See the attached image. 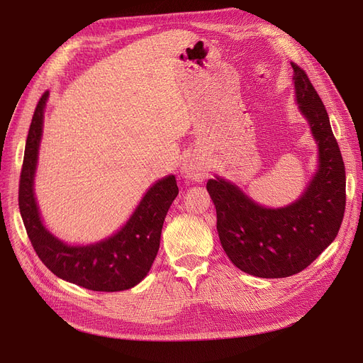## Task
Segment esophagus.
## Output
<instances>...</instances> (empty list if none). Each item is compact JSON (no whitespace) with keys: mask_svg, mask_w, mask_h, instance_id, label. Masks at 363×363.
Here are the masks:
<instances>
[{"mask_svg":"<svg viewBox=\"0 0 363 363\" xmlns=\"http://www.w3.org/2000/svg\"><path fill=\"white\" fill-rule=\"evenodd\" d=\"M208 167L211 166H208V163L204 159L199 156H191L184 162L182 174L189 181L203 182L208 175Z\"/></svg>","mask_w":363,"mask_h":363,"instance_id":"esophagus-1","label":"esophagus"}]
</instances>
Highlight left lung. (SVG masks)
Returning a JSON list of instances; mask_svg holds the SVG:
<instances>
[{"instance_id": "obj_1", "label": "left lung", "mask_w": 363, "mask_h": 363, "mask_svg": "<svg viewBox=\"0 0 363 363\" xmlns=\"http://www.w3.org/2000/svg\"><path fill=\"white\" fill-rule=\"evenodd\" d=\"M294 70L296 97L319 147V169L306 193L282 208H264L223 179L207 191L226 256L238 269L260 278H285L306 269L335 240L346 208V169L328 113L309 76Z\"/></svg>"}]
</instances>
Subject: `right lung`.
<instances>
[{
  "instance_id": "add662e5",
  "label": "right lung",
  "mask_w": 363,
  "mask_h": 363,
  "mask_svg": "<svg viewBox=\"0 0 363 363\" xmlns=\"http://www.w3.org/2000/svg\"><path fill=\"white\" fill-rule=\"evenodd\" d=\"M47 99L48 91L35 107L18 181V208L30 244L47 268L65 281L92 291L128 290L144 279L157 256L166 213L179 193L177 179L170 175L152 185L126 225L108 240L70 247L54 238L44 228L33 197Z\"/></svg>"
}]
</instances>
